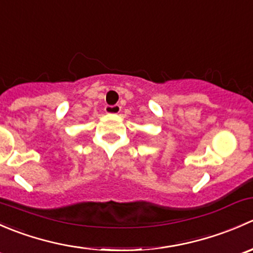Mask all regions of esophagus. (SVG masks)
Wrapping results in <instances>:
<instances>
[{
	"label": "esophagus",
	"mask_w": 253,
	"mask_h": 253,
	"mask_svg": "<svg viewBox=\"0 0 253 253\" xmlns=\"http://www.w3.org/2000/svg\"><path fill=\"white\" fill-rule=\"evenodd\" d=\"M121 111V106L119 104L116 105H106L105 106V112L106 114H119Z\"/></svg>",
	"instance_id": "obj_1"
}]
</instances>
